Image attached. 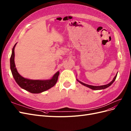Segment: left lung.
I'll return each mask as SVG.
<instances>
[{"label":"left lung","instance_id":"1","mask_svg":"<svg viewBox=\"0 0 131 131\" xmlns=\"http://www.w3.org/2000/svg\"><path fill=\"white\" fill-rule=\"evenodd\" d=\"M117 74H116V75L114 77V78H113V79L112 80V81L110 83L107 84H105V85H101V86H93V85H88V84L84 83H83V82H81V81H79V80H78L77 79V81L78 82H79L80 83H81V84H82V85H84V86H86V87H88V88H90V89H92V90H103V89H105L109 87V86H110L112 85V84L114 83V82L115 81V79H116V78Z\"/></svg>","mask_w":131,"mask_h":131}]
</instances>
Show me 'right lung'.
Wrapping results in <instances>:
<instances>
[{
    "mask_svg": "<svg viewBox=\"0 0 131 131\" xmlns=\"http://www.w3.org/2000/svg\"><path fill=\"white\" fill-rule=\"evenodd\" d=\"M17 43L14 46L10 58V69L12 75L16 82L23 89L26 90L32 94H39L52 88L56 84L59 72L58 71L54 74L52 78L45 80H34L24 78L18 72L15 64V47Z\"/></svg>",
    "mask_w": 131,
    "mask_h": 131,
    "instance_id": "add662e5",
    "label": "right lung"
}]
</instances>
